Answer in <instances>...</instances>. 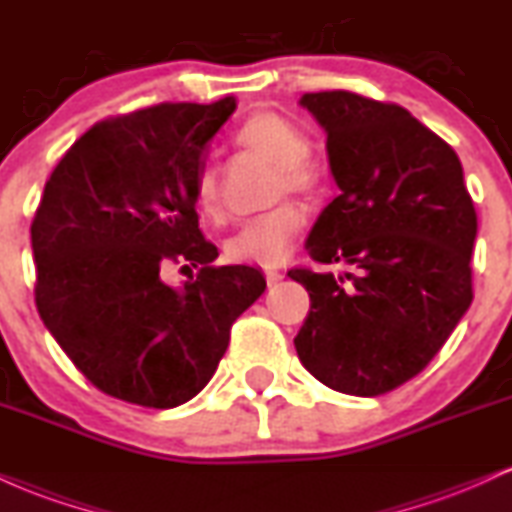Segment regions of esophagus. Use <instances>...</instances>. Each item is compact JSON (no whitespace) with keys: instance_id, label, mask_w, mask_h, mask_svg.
I'll return each mask as SVG.
<instances>
[{"instance_id":"esophagus-1","label":"esophagus","mask_w":512,"mask_h":512,"mask_svg":"<svg viewBox=\"0 0 512 512\" xmlns=\"http://www.w3.org/2000/svg\"><path fill=\"white\" fill-rule=\"evenodd\" d=\"M264 279H267V284L272 286V284H279V281L284 279V274H281L279 269H274V267H267V269H264Z\"/></svg>"}]
</instances>
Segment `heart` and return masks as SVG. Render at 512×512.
Returning a JSON list of instances; mask_svg holds the SVG:
<instances>
[{"label":"heart","mask_w":512,"mask_h":512,"mask_svg":"<svg viewBox=\"0 0 512 512\" xmlns=\"http://www.w3.org/2000/svg\"><path fill=\"white\" fill-rule=\"evenodd\" d=\"M236 142L243 149L260 154L267 161L276 163L274 195L284 192H310L320 182V173L308 161L313 142L303 127L279 113L260 110L245 117L233 132ZM197 214L207 221H221L226 214L221 192V170L216 163H204L195 175ZM303 228V211L296 204H279V207L252 216L226 240L223 250L231 262L238 264H279L286 260L293 248V240Z\"/></svg>","instance_id":"1"}]
</instances>
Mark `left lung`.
I'll list each match as a JSON object with an SVG mask.
<instances>
[{"mask_svg":"<svg viewBox=\"0 0 512 512\" xmlns=\"http://www.w3.org/2000/svg\"><path fill=\"white\" fill-rule=\"evenodd\" d=\"M339 195L305 250L342 272L291 269L310 310L298 358L322 385L378 397L419 375L472 305L477 211L448 142L397 103L305 93Z\"/></svg>","mask_w":512,"mask_h":512,"instance_id":"obj_1","label":"left lung"}]
</instances>
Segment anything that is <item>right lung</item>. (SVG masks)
<instances>
[{
	"mask_svg": "<svg viewBox=\"0 0 512 512\" xmlns=\"http://www.w3.org/2000/svg\"><path fill=\"white\" fill-rule=\"evenodd\" d=\"M233 98L158 103L96 122L62 156L31 223L35 308L105 395L173 409L204 390L231 327L267 289L248 264L214 267L195 175ZM168 263L195 266L182 290Z\"/></svg>",
	"mask_w": 512,
	"mask_h": 512,
	"instance_id": "right-lung-1",
	"label": "right lung"
}]
</instances>
